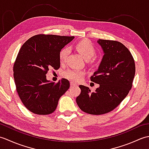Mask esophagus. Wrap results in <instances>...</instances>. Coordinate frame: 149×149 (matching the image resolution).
I'll return each mask as SVG.
<instances>
[{"label":"esophagus","mask_w":149,"mask_h":149,"mask_svg":"<svg viewBox=\"0 0 149 149\" xmlns=\"http://www.w3.org/2000/svg\"><path fill=\"white\" fill-rule=\"evenodd\" d=\"M77 86V84L73 83V82H70V87H74V86Z\"/></svg>","instance_id":"esophagus-1"}]
</instances>
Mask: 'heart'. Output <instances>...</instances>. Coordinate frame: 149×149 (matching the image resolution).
Masks as SVG:
<instances>
[{"mask_svg":"<svg viewBox=\"0 0 149 149\" xmlns=\"http://www.w3.org/2000/svg\"><path fill=\"white\" fill-rule=\"evenodd\" d=\"M75 49L80 53V54L83 56V58L86 60H90L95 54L96 50L95 49L93 44L88 40H83L78 42L75 45ZM68 49L63 48L61 50L59 54V61L61 63L65 61L68 54ZM84 72L81 70H68L65 72L64 75L66 78L70 80L74 81H79L83 78Z\"/></svg>","mask_w":149,"mask_h":149,"instance_id":"obj_1","label":"heart"}]
</instances>
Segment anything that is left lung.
Here are the masks:
<instances>
[{
	"label": "left lung",
	"mask_w": 149,
	"mask_h": 149,
	"mask_svg": "<svg viewBox=\"0 0 149 149\" xmlns=\"http://www.w3.org/2000/svg\"><path fill=\"white\" fill-rule=\"evenodd\" d=\"M104 56L90 79L99 84L95 91L80 85L81 92L76 102L83 111L102 115L111 111L121 103L131 89L135 75V63L131 53L117 41L100 40Z\"/></svg>",
	"instance_id": "left-lung-1"
}]
</instances>
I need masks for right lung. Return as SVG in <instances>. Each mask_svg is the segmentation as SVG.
Segmentation results:
<instances>
[{"mask_svg":"<svg viewBox=\"0 0 149 149\" xmlns=\"http://www.w3.org/2000/svg\"><path fill=\"white\" fill-rule=\"evenodd\" d=\"M74 38L53 34H38L22 46L13 66L18 96L31 112L49 115L56 110L59 98L68 90L70 83L62 79L52 83L46 78L49 68L60 67L59 54Z\"/></svg>","mask_w":149,"mask_h":149,"instance_id":"add662e5","label":"right lung"}]
</instances>
